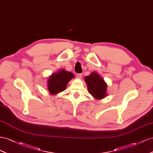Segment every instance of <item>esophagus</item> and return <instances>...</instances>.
Wrapping results in <instances>:
<instances>
[{"label": "esophagus", "mask_w": 153, "mask_h": 153, "mask_svg": "<svg viewBox=\"0 0 153 153\" xmlns=\"http://www.w3.org/2000/svg\"><path fill=\"white\" fill-rule=\"evenodd\" d=\"M82 74H76V77L77 78H79V79H81V78L82 77Z\"/></svg>", "instance_id": "1"}]
</instances>
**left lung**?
Returning a JSON list of instances; mask_svg holds the SVG:
<instances>
[{
  "label": "left lung",
  "mask_w": 153,
  "mask_h": 153,
  "mask_svg": "<svg viewBox=\"0 0 153 153\" xmlns=\"http://www.w3.org/2000/svg\"><path fill=\"white\" fill-rule=\"evenodd\" d=\"M88 92L96 99H102L106 96L107 84L97 73L91 72L85 77Z\"/></svg>",
  "instance_id": "8db88e82"
}]
</instances>
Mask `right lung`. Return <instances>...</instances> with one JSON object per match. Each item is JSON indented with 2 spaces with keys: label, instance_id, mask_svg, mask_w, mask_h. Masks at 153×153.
I'll list each match as a JSON object with an SVG mask.
<instances>
[{
  "label": "right lung",
  "instance_id": "add662e5",
  "mask_svg": "<svg viewBox=\"0 0 153 153\" xmlns=\"http://www.w3.org/2000/svg\"><path fill=\"white\" fill-rule=\"evenodd\" d=\"M74 77V74L64 69L52 74L47 79L48 90L52 95L57 94L66 89L68 82Z\"/></svg>",
  "mask_w": 153,
  "mask_h": 153
}]
</instances>
